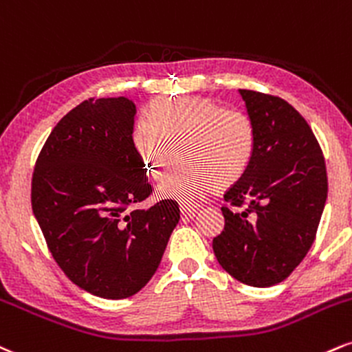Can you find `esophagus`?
Masks as SVG:
<instances>
[{
	"label": "esophagus",
	"instance_id": "34e87169",
	"mask_svg": "<svg viewBox=\"0 0 352 352\" xmlns=\"http://www.w3.org/2000/svg\"><path fill=\"white\" fill-rule=\"evenodd\" d=\"M179 209L181 214H184V216H194L201 209V204H196V202H181Z\"/></svg>",
	"mask_w": 352,
	"mask_h": 352
}]
</instances>
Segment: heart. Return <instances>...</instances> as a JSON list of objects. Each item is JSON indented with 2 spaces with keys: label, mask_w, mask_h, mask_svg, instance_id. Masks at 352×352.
<instances>
[{
  "label": "heart",
  "mask_w": 352,
  "mask_h": 352,
  "mask_svg": "<svg viewBox=\"0 0 352 352\" xmlns=\"http://www.w3.org/2000/svg\"><path fill=\"white\" fill-rule=\"evenodd\" d=\"M133 144L144 166L163 177L176 150L194 166H181L160 186L164 197L191 201L237 183L249 169L257 144L252 118L204 97L156 98L135 126ZM198 168H196L195 166Z\"/></svg>",
  "instance_id": "obj_1"
}]
</instances>
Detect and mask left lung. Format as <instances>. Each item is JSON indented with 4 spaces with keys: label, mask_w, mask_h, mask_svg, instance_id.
I'll return each mask as SVG.
<instances>
[{
    "label": "left lung",
    "mask_w": 352,
    "mask_h": 352,
    "mask_svg": "<svg viewBox=\"0 0 352 352\" xmlns=\"http://www.w3.org/2000/svg\"><path fill=\"white\" fill-rule=\"evenodd\" d=\"M241 95L257 144L245 175L224 194L226 224L212 249L227 274L263 288L288 278L311 249L328 175L315 133L290 103L255 90Z\"/></svg>",
    "instance_id": "left-lung-1"
}]
</instances>
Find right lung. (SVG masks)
<instances>
[{"label": "right lung", "mask_w": 352, "mask_h": 352, "mask_svg": "<svg viewBox=\"0 0 352 352\" xmlns=\"http://www.w3.org/2000/svg\"><path fill=\"white\" fill-rule=\"evenodd\" d=\"M136 107L126 97L89 98L54 126L37 156L32 212L67 278L107 300L138 293L158 270L179 206L153 194L133 144Z\"/></svg>", "instance_id": "1"}]
</instances>
